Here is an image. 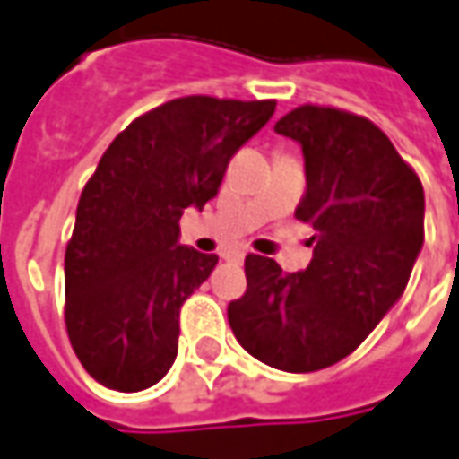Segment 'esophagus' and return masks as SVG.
Returning <instances> with one entry per match:
<instances>
[{
	"label": "esophagus",
	"instance_id": "esophagus-1",
	"mask_svg": "<svg viewBox=\"0 0 459 459\" xmlns=\"http://www.w3.org/2000/svg\"><path fill=\"white\" fill-rule=\"evenodd\" d=\"M244 256H247V251H244V249L229 251V254H226V259H233V262H241V259H244Z\"/></svg>",
	"mask_w": 459,
	"mask_h": 459
}]
</instances>
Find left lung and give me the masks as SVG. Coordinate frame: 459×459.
Listing matches in <instances>:
<instances>
[{
    "mask_svg": "<svg viewBox=\"0 0 459 459\" xmlns=\"http://www.w3.org/2000/svg\"><path fill=\"white\" fill-rule=\"evenodd\" d=\"M274 130L303 146L308 187L295 218L316 229L313 259L285 274L249 254L229 324L259 362L316 372L351 354L403 295L424 244V187L365 115L300 105Z\"/></svg>",
    "mask_w": 459,
    "mask_h": 459,
    "instance_id": "1",
    "label": "left lung"
}]
</instances>
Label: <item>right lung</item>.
Wrapping results in <instances>:
<instances>
[{
	"mask_svg": "<svg viewBox=\"0 0 459 459\" xmlns=\"http://www.w3.org/2000/svg\"><path fill=\"white\" fill-rule=\"evenodd\" d=\"M274 100L177 97L115 135L84 185L66 244V331L105 388L159 383L177 357L179 310L218 264L179 247L185 208L218 195L233 153L264 128Z\"/></svg>",
	"mask_w": 459,
	"mask_h": 459,
	"instance_id": "obj_1",
	"label": "right lung"
}]
</instances>
